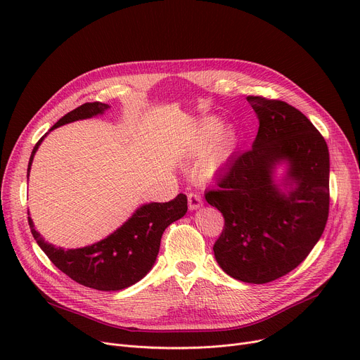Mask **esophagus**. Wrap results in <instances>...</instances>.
Instances as JSON below:
<instances>
[{"mask_svg": "<svg viewBox=\"0 0 360 360\" xmlns=\"http://www.w3.org/2000/svg\"><path fill=\"white\" fill-rule=\"evenodd\" d=\"M202 205V200L198 194H188V207H190V210H197Z\"/></svg>", "mask_w": 360, "mask_h": 360, "instance_id": "34e87169", "label": "esophagus"}]
</instances>
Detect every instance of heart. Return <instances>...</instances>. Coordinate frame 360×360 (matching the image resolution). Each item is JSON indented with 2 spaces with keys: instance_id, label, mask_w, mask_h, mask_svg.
Returning a JSON list of instances; mask_svg holds the SVG:
<instances>
[{
  "instance_id": "1",
  "label": "heart",
  "mask_w": 360,
  "mask_h": 360,
  "mask_svg": "<svg viewBox=\"0 0 360 360\" xmlns=\"http://www.w3.org/2000/svg\"><path fill=\"white\" fill-rule=\"evenodd\" d=\"M239 148V134L235 127H223L217 117H207L195 127L186 146V155L198 163V175L202 181L214 179L228 166Z\"/></svg>"
}]
</instances>
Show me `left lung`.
Wrapping results in <instances>:
<instances>
[{"label":"left lung","mask_w":360,"mask_h":360,"mask_svg":"<svg viewBox=\"0 0 360 360\" xmlns=\"http://www.w3.org/2000/svg\"><path fill=\"white\" fill-rule=\"evenodd\" d=\"M259 122L252 148L238 155L205 200L223 214L213 251L231 277L264 285L290 273L324 232L330 207V153L296 108L248 96ZM278 165L285 174L275 176Z\"/></svg>","instance_id":"1"}]
</instances>
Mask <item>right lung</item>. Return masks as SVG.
Listing matches in <instances>:
<instances>
[{
    "instance_id": "add662e5",
    "label": "right lung",
    "mask_w": 360,
    "mask_h": 360,
    "mask_svg": "<svg viewBox=\"0 0 360 360\" xmlns=\"http://www.w3.org/2000/svg\"><path fill=\"white\" fill-rule=\"evenodd\" d=\"M110 106L101 102L84 103L68 112L51 129L61 125L103 115ZM46 134L36 143L27 166V176L37 148ZM188 210L186 195L179 194L169 202H146L124 221L120 228L106 238L83 248L64 250L46 242L34 229L32 217L29 224L33 238L48 255L55 267H58L74 281L86 288L102 292L127 289L140 281L153 269L160 239L170 223L179 220Z\"/></svg>"
}]
</instances>
